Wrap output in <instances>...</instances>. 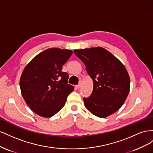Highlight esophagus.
Returning <instances> with one entry per match:
<instances>
[{
	"instance_id": "1",
	"label": "esophagus",
	"mask_w": 153,
	"mask_h": 153,
	"mask_svg": "<svg viewBox=\"0 0 153 153\" xmlns=\"http://www.w3.org/2000/svg\"><path fill=\"white\" fill-rule=\"evenodd\" d=\"M81 85H82V82L80 81V82H79V84H78V85H76V87L77 88V89H79V88L81 87Z\"/></svg>"
}]
</instances>
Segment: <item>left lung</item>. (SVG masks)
<instances>
[{"instance_id":"8db88e82","label":"left lung","mask_w":153,"mask_h":153,"mask_svg":"<svg viewBox=\"0 0 153 153\" xmlns=\"http://www.w3.org/2000/svg\"><path fill=\"white\" fill-rule=\"evenodd\" d=\"M84 62L93 81V90L84 105L97 117L105 118L117 111L126 101L130 88V78L124 64L102 47L74 50Z\"/></svg>"}]
</instances>
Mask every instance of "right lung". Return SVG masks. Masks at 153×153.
Here are the masks:
<instances>
[{
  "label": "right lung",
  "instance_id": "obj_1",
  "mask_svg": "<svg viewBox=\"0 0 153 153\" xmlns=\"http://www.w3.org/2000/svg\"><path fill=\"white\" fill-rule=\"evenodd\" d=\"M72 53L71 50L47 49L32 59L23 71L20 80L22 95L39 116L48 118L56 114L74 90L68 84V74L62 71Z\"/></svg>",
  "mask_w": 153,
  "mask_h": 153
}]
</instances>
